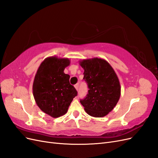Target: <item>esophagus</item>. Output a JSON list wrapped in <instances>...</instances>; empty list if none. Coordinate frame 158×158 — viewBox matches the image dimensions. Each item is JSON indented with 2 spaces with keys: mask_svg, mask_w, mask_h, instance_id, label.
<instances>
[{
  "mask_svg": "<svg viewBox=\"0 0 158 158\" xmlns=\"http://www.w3.org/2000/svg\"><path fill=\"white\" fill-rule=\"evenodd\" d=\"M74 88H76V90H78V89H79V84H76V85H74Z\"/></svg>",
  "mask_w": 158,
  "mask_h": 158,
  "instance_id": "obj_1",
  "label": "esophagus"
}]
</instances>
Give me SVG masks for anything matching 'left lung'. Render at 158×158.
Instances as JSON below:
<instances>
[{"instance_id":"8db88e82","label":"left lung","mask_w":158,"mask_h":158,"mask_svg":"<svg viewBox=\"0 0 158 158\" xmlns=\"http://www.w3.org/2000/svg\"><path fill=\"white\" fill-rule=\"evenodd\" d=\"M84 70V80L88 93L80 103L85 111L94 117H103L116 106L121 96V85L117 75L106 60L92 58L80 60Z\"/></svg>"}]
</instances>
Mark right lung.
<instances>
[{
	"mask_svg": "<svg viewBox=\"0 0 158 158\" xmlns=\"http://www.w3.org/2000/svg\"><path fill=\"white\" fill-rule=\"evenodd\" d=\"M68 58L49 56L41 63L33 83V95L37 106L49 116L57 118L68 111L77 91L64 73L70 65Z\"/></svg>",
	"mask_w": 158,
	"mask_h": 158,
	"instance_id": "obj_1",
	"label": "right lung"
}]
</instances>
